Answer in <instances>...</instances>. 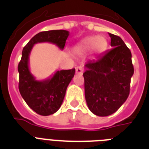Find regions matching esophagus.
<instances>
[{"mask_svg":"<svg viewBox=\"0 0 149 149\" xmlns=\"http://www.w3.org/2000/svg\"><path fill=\"white\" fill-rule=\"evenodd\" d=\"M84 72V68L82 67V66H77L76 67V73L77 74H82Z\"/></svg>","mask_w":149,"mask_h":149,"instance_id":"34e87169","label":"esophagus"}]
</instances>
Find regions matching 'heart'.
<instances>
[{"label":"heart","mask_w":149,"mask_h":149,"mask_svg":"<svg viewBox=\"0 0 149 149\" xmlns=\"http://www.w3.org/2000/svg\"><path fill=\"white\" fill-rule=\"evenodd\" d=\"M107 47V42L103 36H91L82 41L76 47V50L79 52H87L93 48V51L96 54L104 52Z\"/></svg>","instance_id":"heart-1"}]
</instances>
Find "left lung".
Here are the masks:
<instances>
[{
  "label": "left lung",
  "instance_id": "1",
  "mask_svg": "<svg viewBox=\"0 0 149 149\" xmlns=\"http://www.w3.org/2000/svg\"><path fill=\"white\" fill-rule=\"evenodd\" d=\"M108 34L112 49L86 62L84 72L87 106L100 117L113 113L126 101L134 74L130 49L119 36Z\"/></svg>",
  "mask_w": 149,
  "mask_h": 149
}]
</instances>
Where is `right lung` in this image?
Masks as SVG:
<instances>
[{
	"mask_svg": "<svg viewBox=\"0 0 149 149\" xmlns=\"http://www.w3.org/2000/svg\"><path fill=\"white\" fill-rule=\"evenodd\" d=\"M69 35L65 30L42 31L34 36L22 51L17 67L20 93L29 107L40 115L53 114L60 108L68 85L74 77L75 69L58 70L48 79L37 80L29 70V56L37 43H52L63 50Z\"/></svg>",
	"mask_w": 149,
	"mask_h": 149,
	"instance_id": "obj_1",
	"label": "right lung"
}]
</instances>
